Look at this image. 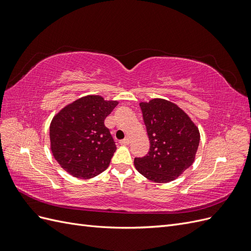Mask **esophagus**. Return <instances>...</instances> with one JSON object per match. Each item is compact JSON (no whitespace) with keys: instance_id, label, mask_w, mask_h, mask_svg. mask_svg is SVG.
Segmentation results:
<instances>
[{"instance_id":"obj_1","label":"esophagus","mask_w":251,"mask_h":251,"mask_svg":"<svg viewBox=\"0 0 251 251\" xmlns=\"http://www.w3.org/2000/svg\"><path fill=\"white\" fill-rule=\"evenodd\" d=\"M119 143H120V144H123V146H127V144L130 143V138H127V137H126V138L123 139V140H120V141H119Z\"/></svg>"}]
</instances>
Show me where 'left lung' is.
Returning a JSON list of instances; mask_svg holds the SVG:
<instances>
[{
	"label": "left lung",
	"mask_w": 251,
	"mask_h": 251,
	"mask_svg": "<svg viewBox=\"0 0 251 251\" xmlns=\"http://www.w3.org/2000/svg\"><path fill=\"white\" fill-rule=\"evenodd\" d=\"M150 139L147 156L135 158V168L157 183L177 179L194 161L200 142L198 127L177 104L161 98L140 102Z\"/></svg>",
	"instance_id": "obj_1"
}]
</instances>
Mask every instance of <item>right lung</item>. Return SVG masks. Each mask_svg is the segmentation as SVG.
<instances>
[{
	"label": "right lung",
	"mask_w": 251,
	"mask_h": 251,
	"mask_svg": "<svg viewBox=\"0 0 251 251\" xmlns=\"http://www.w3.org/2000/svg\"><path fill=\"white\" fill-rule=\"evenodd\" d=\"M118 101L88 95L69 103L50 125L52 154L62 168L80 179L108 169L116 146L104 119Z\"/></svg>",
	"instance_id": "obj_1"
}]
</instances>
